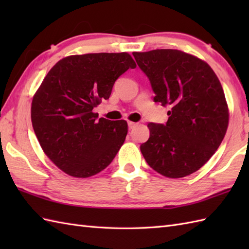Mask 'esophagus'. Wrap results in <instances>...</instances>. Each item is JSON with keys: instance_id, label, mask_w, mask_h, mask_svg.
I'll use <instances>...</instances> for the list:
<instances>
[{"instance_id": "1", "label": "esophagus", "mask_w": 249, "mask_h": 249, "mask_svg": "<svg viewBox=\"0 0 249 249\" xmlns=\"http://www.w3.org/2000/svg\"><path fill=\"white\" fill-rule=\"evenodd\" d=\"M137 125H138V123H135V122H128V127H129L130 129L135 128Z\"/></svg>"}]
</instances>
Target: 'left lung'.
I'll return each instance as SVG.
<instances>
[{
	"label": "left lung",
	"instance_id": "1",
	"mask_svg": "<svg viewBox=\"0 0 249 249\" xmlns=\"http://www.w3.org/2000/svg\"><path fill=\"white\" fill-rule=\"evenodd\" d=\"M149 78L154 102L168 106L166 124L149 123L150 138L140 145L149 166L178 178L202 167L226 135L228 106L212 68L192 54L174 49L133 52Z\"/></svg>",
	"mask_w": 249,
	"mask_h": 249
}]
</instances>
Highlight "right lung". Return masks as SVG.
Masks as SVG:
<instances>
[{
    "mask_svg": "<svg viewBox=\"0 0 249 249\" xmlns=\"http://www.w3.org/2000/svg\"><path fill=\"white\" fill-rule=\"evenodd\" d=\"M135 67L126 52H103L64 57L47 73L32 102V125L45 154L62 171L89 178L113 160L127 122L98 119L93 109L110 97L116 79Z\"/></svg>",
    "mask_w": 249,
    "mask_h": 249,
    "instance_id": "1",
    "label": "right lung"
}]
</instances>
